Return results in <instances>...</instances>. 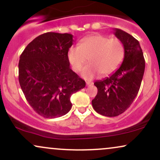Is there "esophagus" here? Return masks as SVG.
Segmentation results:
<instances>
[{"mask_svg": "<svg viewBox=\"0 0 160 160\" xmlns=\"http://www.w3.org/2000/svg\"><path fill=\"white\" fill-rule=\"evenodd\" d=\"M86 86H92V84H93V82H91V81H87V82H86Z\"/></svg>", "mask_w": 160, "mask_h": 160, "instance_id": "obj_1", "label": "esophagus"}]
</instances>
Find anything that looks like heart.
Segmentation results:
<instances>
[{"instance_id":"1","label":"heart","mask_w":160,"mask_h":160,"mask_svg":"<svg viewBox=\"0 0 160 160\" xmlns=\"http://www.w3.org/2000/svg\"><path fill=\"white\" fill-rule=\"evenodd\" d=\"M125 47L117 38H110L102 34H93L84 38L79 47H71L68 51V59L72 69L81 71V76L91 80L98 74L108 75L120 67L125 58Z\"/></svg>"}]
</instances>
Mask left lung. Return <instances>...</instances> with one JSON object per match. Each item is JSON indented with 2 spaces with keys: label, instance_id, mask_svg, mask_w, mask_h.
<instances>
[{
  "label": "left lung",
  "instance_id": "left-lung-1",
  "mask_svg": "<svg viewBox=\"0 0 160 160\" xmlns=\"http://www.w3.org/2000/svg\"><path fill=\"white\" fill-rule=\"evenodd\" d=\"M115 36L125 47V58L115 73L94 85L98 93L92 101L94 110L105 117H117L130 107L137 96L144 76L145 61L139 42L121 29H114Z\"/></svg>",
  "mask_w": 160,
  "mask_h": 160
}]
</instances>
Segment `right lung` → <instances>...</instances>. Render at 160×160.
<instances>
[{
	"label": "right lung",
	"mask_w": 160,
	"mask_h": 160,
	"mask_svg": "<svg viewBox=\"0 0 160 160\" xmlns=\"http://www.w3.org/2000/svg\"><path fill=\"white\" fill-rule=\"evenodd\" d=\"M73 35L47 32L28 43L20 56L19 81L27 102L45 118L68 113L71 95L86 82L70 68L68 51Z\"/></svg>",
	"instance_id": "add662e5"
}]
</instances>
